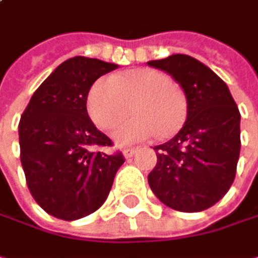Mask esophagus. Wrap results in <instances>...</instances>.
Instances as JSON below:
<instances>
[{
  "instance_id": "obj_1",
  "label": "esophagus",
  "mask_w": 258,
  "mask_h": 258,
  "mask_svg": "<svg viewBox=\"0 0 258 258\" xmlns=\"http://www.w3.org/2000/svg\"><path fill=\"white\" fill-rule=\"evenodd\" d=\"M137 151H139L137 148H127V149H124V151H122V154H124V157H125V158H131L134 154H137Z\"/></svg>"
}]
</instances>
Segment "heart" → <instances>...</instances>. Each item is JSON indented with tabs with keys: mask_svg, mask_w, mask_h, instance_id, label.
Here are the masks:
<instances>
[{
	"mask_svg": "<svg viewBox=\"0 0 258 258\" xmlns=\"http://www.w3.org/2000/svg\"><path fill=\"white\" fill-rule=\"evenodd\" d=\"M137 116L118 125L113 137L119 145L146 140L157 134L169 139L186 119V100L173 80L154 69H139L122 76L97 79L88 91L86 110L101 130L112 128L131 113Z\"/></svg>",
	"mask_w": 258,
	"mask_h": 258,
	"instance_id": "1",
	"label": "heart"
}]
</instances>
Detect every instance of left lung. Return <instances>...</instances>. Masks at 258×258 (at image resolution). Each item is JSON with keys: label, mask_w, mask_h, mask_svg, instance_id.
I'll return each mask as SVG.
<instances>
[{"label": "left lung", "mask_w": 258, "mask_h": 258, "mask_svg": "<svg viewBox=\"0 0 258 258\" xmlns=\"http://www.w3.org/2000/svg\"><path fill=\"white\" fill-rule=\"evenodd\" d=\"M169 73L186 97V121L169 142L155 146L157 166L148 175L152 192L169 208L200 212L230 189L240 152V113L227 85L188 55L149 61Z\"/></svg>", "instance_id": "8db88e82"}]
</instances>
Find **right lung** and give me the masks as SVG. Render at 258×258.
I'll use <instances>...</instances> for the list:
<instances>
[{"label": "right lung", "instance_id": "add662e5", "mask_svg": "<svg viewBox=\"0 0 258 258\" xmlns=\"http://www.w3.org/2000/svg\"><path fill=\"white\" fill-rule=\"evenodd\" d=\"M118 69L95 58L59 64L32 94L19 122L21 163L34 200L52 217L73 221L95 212L124 164L112 140L92 124L86 97L92 83Z\"/></svg>", "mask_w": 258, "mask_h": 258}]
</instances>
